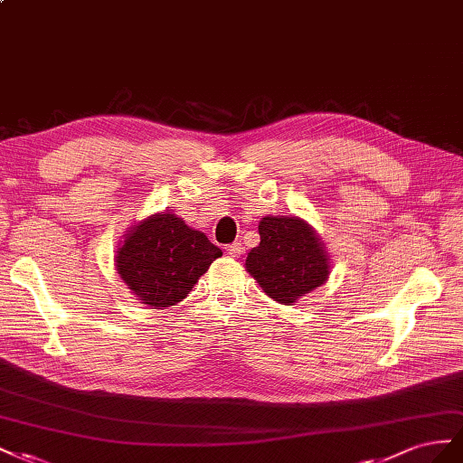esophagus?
<instances>
[{"label": "esophagus", "mask_w": 463, "mask_h": 463, "mask_svg": "<svg viewBox=\"0 0 463 463\" xmlns=\"http://www.w3.org/2000/svg\"><path fill=\"white\" fill-rule=\"evenodd\" d=\"M242 252H244V246H242V242H239V241L227 246V254L232 256V258H239Z\"/></svg>", "instance_id": "obj_1"}]
</instances>
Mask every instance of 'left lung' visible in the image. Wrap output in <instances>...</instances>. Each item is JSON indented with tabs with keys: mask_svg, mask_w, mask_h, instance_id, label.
<instances>
[{
	"mask_svg": "<svg viewBox=\"0 0 463 463\" xmlns=\"http://www.w3.org/2000/svg\"><path fill=\"white\" fill-rule=\"evenodd\" d=\"M258 231L260 244L250 250L246 271L268 297L290 307L327 281V252L307 221L269 215L260 221Z\"/></svg>",
	"mask_w": 463,
	"mask_h": 463,
	"instance_id": "8db88e82",
	"label": "left lung"
}]
</instances>
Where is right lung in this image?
I'll list each match as a JSON object with an SVG mask.
<instances>
[{
    "label": "right lung",
    "instance_id": "add662e5",
    "mask_svg": "<svg viewBox=\"0 0 463 463\" xmlns=\"http://www.w3.org/2000/svg\"><path fill=\"white\" fill-rule=\"evenodd\" d=\"M221 248L175 213L134 224L116 252V269L147 307L168 308L190 295L197 279L221 258Z\"/></svg>",
    "mask_w": 463,
    "mask_h": 463
}]
</instances>
